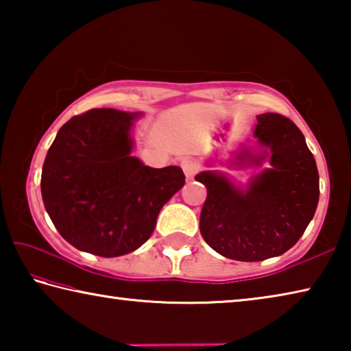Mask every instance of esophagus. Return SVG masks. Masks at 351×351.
<instances>
[{
  "label": "esophagus",
  "mask_w": 351,
  "mask_h": 351,
  "mask_svg": "<svg viewBox=\"0 0 351 351\" xmlns=\"http://www.w3.org/2000/svg\"><path fill=\"white\" fill-rule=\"evenodd\" d=\"M181 169L184 170V175H186L187 180H193V176L198 173V165L192 159H184L181 161Z\"/></svg>",
  "instance_id": "1"
}]
</instances>
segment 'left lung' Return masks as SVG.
<instances>
[{
  "mask_svg": "<svg viewBox=\"0 0 351 351\" xmlns=\"http://www.w3.org/2000/svg\"><path fill=\"white\" fill-rule=\"evenodd\" d=\"M254 136L261 153L243 150L240 164L269 167L241 189L219 171H201L207 198L199 215L204 241L226 258L261 261L293 247L314 217L319 173L304 134L277 112L257 116Z\"/></svg>",
  "mask_w": 351,
  "mask_h": 351,
  "instance_id": "obj_1",
  "label": "left lung"
}]
</instances>
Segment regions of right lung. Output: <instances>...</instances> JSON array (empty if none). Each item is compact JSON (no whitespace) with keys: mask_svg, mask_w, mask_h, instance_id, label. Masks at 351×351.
<instances>
[{"mask_svg":"<svg viewBox=\"0 0 351 351\" xmlns=\"http://www.w3.org/2000/svg\"><path fill=\"white\" fill-rule=\"evenodd\" d=\"M141 112L94 108L58 130L41 171L45 209L69 245L119 257L150 239L162 206L186 176L176 165L152 169L132 156Z\"/></svg>","mask_w":351,"mask_h":351,"instance_id":"right-lung-1","label":"right lung"}]
</instances>
